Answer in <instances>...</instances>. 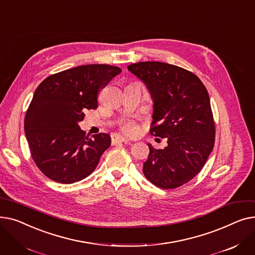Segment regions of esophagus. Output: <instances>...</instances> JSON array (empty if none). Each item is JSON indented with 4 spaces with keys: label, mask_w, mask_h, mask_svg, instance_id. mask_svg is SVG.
<instances>
[{
    "label": "esophagus",
    "mask_w": 255,
    "mask_h": 255,
    "mask_svg": "<svg viewBox=\"0 0 255 255\" xmlns=\"http://www.w3.org/2000/svg\"><path fill=\"white\" fill-rule=\"evenodd\" d=\"M127 141H128V138H126L122 135H119V134H115L112 137L113 144H116V143H119V142H127Z\"/></svg>",
    "instance_id": "34e87169"
}]
</instances>
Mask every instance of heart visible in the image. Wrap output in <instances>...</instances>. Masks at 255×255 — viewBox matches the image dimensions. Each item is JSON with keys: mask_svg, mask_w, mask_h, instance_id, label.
Listing matches in <instances>:
<instances>
[{"mask_svg": "<svg viewBox=\"0 0 255 255\" xmlns=\"http://www.w3.org/2000/svg\"><path fill=\"white\" fill-rule=\"evenodd\" d=\"M122 129L126 133H128V134H133V133H134L136 130V127H135L134 122H132V121H127V122H125L122 125Z\"/></svg>", "mask_w": 255, "mask_h": 255, "instance_id": "heart-1", "label": "heart"}]
</instances>
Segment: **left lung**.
Listing matches in <instances>:
<instances>
[{
    "label": "left lung",
    "instance_id": "8db88e82",
    "mask_svg": "<svg viewBox=\"0 0 255 255\" xmlns=\"http://www.w3.org/2000/svg\"><path fill=\"white\" fill-rule=\"evenodd\" d=\"M128 70L151 94V134L167 138L162 150L148 143L143 175L159 188H177L202 170L214 148L215 123L208 91L195 74L167 63L139 62Z\"/></svg>",
    "mask_w": 255,
    "mask_h": 255
}]
</instances>
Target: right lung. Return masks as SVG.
Wrapping results in <instances>:
<instances>
[{"label":"right lung","mask_w":255,"mask_h":255,"mask_svg":"<svg viewBox=\"0 0 255 255\" xmlns=\"http://www.w3.org/2000/svg\"><path fill=\"white\" fill-rule=\"evenodd\" d=\"M121 71L106 64L77 66L46 77L36 89L24 118L34 162L52 181L71 184L90 176L110 148V134L89 137L78 123L98 107L97 95Z\"/></svg>","instance_id":"add662e5"}]
</instances>
